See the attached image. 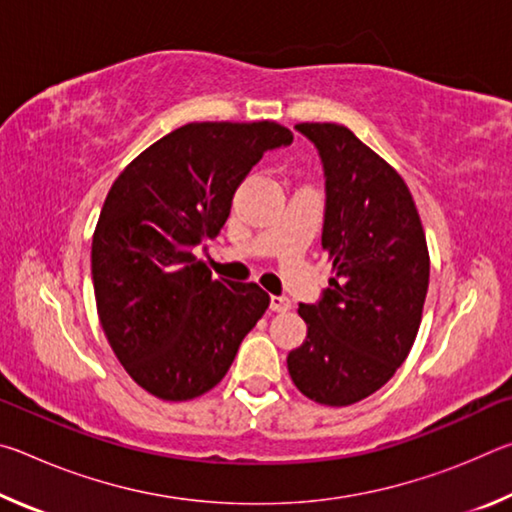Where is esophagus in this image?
<instances>
[{"instance_id": "esophagus-1", "label": "esophagus", "mask_w": 512, "mask_h": 512, "mask_svg": "<svg viewBox=\"0 0 512 512\" xmlns=\"http://www.w3.org/2000/svg\"><path fill=\"white\" fill-rule=\"evenodd\" d=\"M289 309H291V300L287 296H271V311L282 314V311H289Z\"/></svg>"}]
</instances>
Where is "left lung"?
Wrapping results in <instances>:
<instances>
[{
	"mask_svg": "<svg viewBox=\"0 0 512 512\" xmlns=\"http://www.w3.org/2000/svg\"><path fill=\"white\" fill-rule=\"evenodd\" d=\"M325 169L323 250L334 277L300 305L307 339L287 357L298 391L325 406L372 395L409 357L429 289L418 207L391 164L339 124L296 126Z\"/></svg>",
	"mask_w": 512,
	"mask_h": 512,
	"instance_id": "8db88e82",
	"label": "left lung"
}]
</instances>
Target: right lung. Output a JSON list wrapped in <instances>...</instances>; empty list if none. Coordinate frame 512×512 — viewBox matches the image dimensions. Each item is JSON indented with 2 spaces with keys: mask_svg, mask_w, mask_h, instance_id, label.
I'll return each mask as SVG.
<instances>
[{
  "mask_svg": "<svg viewBox=\"0 0 512 512\" xmlns=\"http://www.w3.org/2000/svg\"><path fill=\"white\" fill-rule=\"evenodd\" d=\"M291 142L277 121H192L110 187L92 237L99 320L135 384L164 402L212 391L268 309L264 289L214 280L194 248L219 235L262 155Z\"/></svg>",
  "mask_w": 512,
  "mask_h": 512,
  "instance_id": "add662e5",
  "label": "right lung"
}]
</instances>
